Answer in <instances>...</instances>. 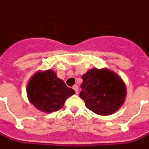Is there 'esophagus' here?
Here are the masks:
<instances>
[{"instance_id":"1","label":"esophagus","mask_w":149,"mask_h":149,"mask_svg":"<svg viewBox=\"0 0 149 149\" xmlns=\"http://www.w3.org/2000/svg\"><path fill=\"white\" fill-rule=\"evenodd\" d=\"M73 89L74 90V92H75V93H78V92H79V89H78V85H74L73 86Z\"/></svg>"}]
</instances>
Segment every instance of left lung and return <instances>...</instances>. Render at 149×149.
<instances>
[{
    "label": "left lung",
    "mask_w": 149,
    "mask_h": 149,
    "mask_svg": "<svg viewBox=\"0 0 149 149\" xmlns=\"http://www.w3.org/2000/svg\"><path fill=\"white\" fill-rule=\"evenodd\" d=\"M79 97L94 113L108 116L123 104L126 89L120 77L107 69H92L83 76Z\"/></svg>",
    "instance_id": "left-lung-1"
}]
</instances>
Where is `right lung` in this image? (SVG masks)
I'll return each instance as SVG.
<instances>
[{"label": "right lung", "instance_id": "1", "mask_svg": "<svg viewBox=\"0 0 149 149\" xmlns=\"http://www.w3.org/2000/svg\"><path fill=\"white\" fill-rule=\"evenodd\" d=\"M27 93L35 107L49 113L61 109L65 100L75 92L49 70L35 74L28 84Z\"/></svg>", "mask_w": 149, "mask_h": 149}]
</instances>
